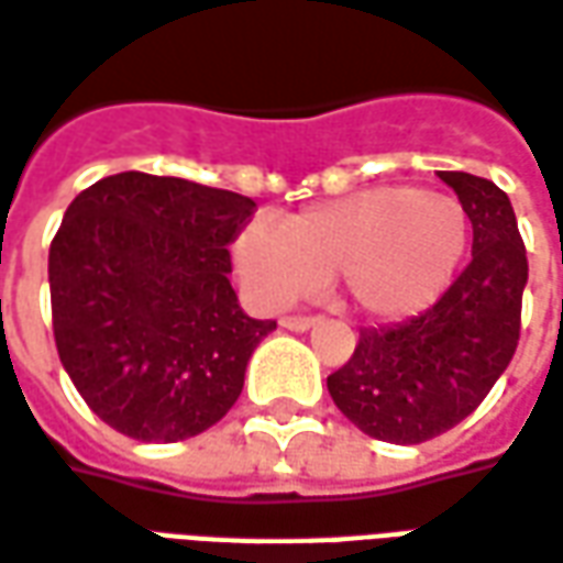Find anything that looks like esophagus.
<instances>
[{
	"label": "esophagus",
	"instance_id": "obj_1",
	"mask_svg": "<svg viewBox=\"0 0 563 563\" xmlns=\"http://www.w3.org/2000/svg\"><path fill=\"white\" fill-rule=\"evenodd\" d=\"M313 317H305V313H283L280 317V325L283 329H292V332H305L313 325Z\"/></svg>",
	"mask_w": 563,
	"mask_h": 563
}]
</instances>
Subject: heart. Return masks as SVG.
Instances as JSON below:
<instances>
[{
	"instance_id": "heart-1",
	"label": "heart",
	"mask_w": 563,
	"mask_h": 563,
	"mask_svg": "<svg viewBox=\"0 0 563 563\" xmlns=\"http://www.w3.org/2000/svg\"><path fill=\"white\" fill-rule=\"evenodd\" d=\"M470 243V216L442 191L375 186L322 200L283 225L258 219L238 234L234 262L271 301L335 277L350 308L405 320L445 292Z\"/></svg>"
}]
</instances>
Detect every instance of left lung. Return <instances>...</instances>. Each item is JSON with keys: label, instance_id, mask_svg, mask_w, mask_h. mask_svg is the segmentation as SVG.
<instances>
[{"label": "left lung", "instance_id": "left-lung-1", "mask_svg": "<svg viewBox=\"0 0 563 563\" xmlns=\"http://www.w3.org/2000/svg\"><path fill=\"white\" fill-rule=\"evenodd\" d=\"M473 222V262L411 320L363 329L329 393L365 435L420 445L482 405L521 338L528 253L506 191L473 173L442 170Z\"/></svg>", "mask_w": 563, "mask_h": 563}]
</instances>
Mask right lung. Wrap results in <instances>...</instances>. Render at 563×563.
<instances>
[{
    "mask_svg": "<svg viewBox=\"0 0 563 563\" xmlns=\"http://www.w3.org/2000/svg\"><path fill=\"white\" fill-rule=\"evenodd\" d=\"M255 200L128 170L85 188L51 241L54 344L97 418L136 442H183L225 418L277 320L231 289Z\"/></svg>",
    "mask_w": 563,
    "mask_h": 563,
    "instance_id": "obj_1",
    "label": "right lung"
}]
</instances>
